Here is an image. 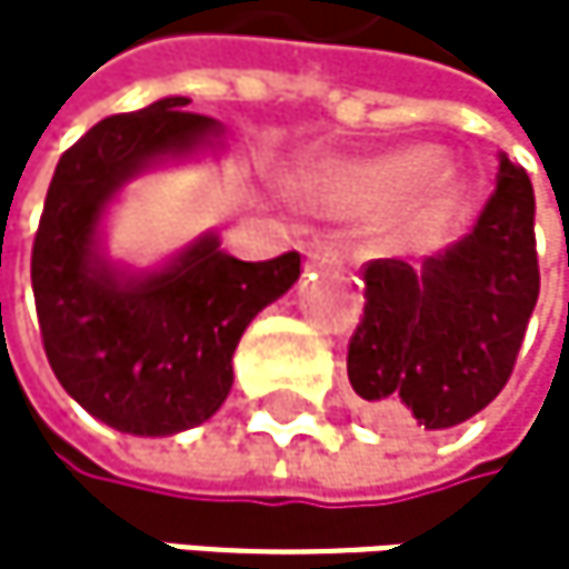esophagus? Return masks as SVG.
Here are the masks:
<instances>
[{
	"mask_svg": "<svg viewBox=\"0 0 569 569\" xmlns=\"http://www.w3.org/2000/svg\"><path fill=\"white\" fill-rule=\"evenodd\" d=\"M307 259L317 266H341V249L327 242V238H313L307 246Z\"/></svg>",
	"mask_w": 569,
	"mask_h": 569,
	"instance_id": "34e87169",
	"label": "esophagus"
}]
</instances>
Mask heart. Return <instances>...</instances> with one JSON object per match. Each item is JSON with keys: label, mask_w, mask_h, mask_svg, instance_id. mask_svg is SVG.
Wrapping results in <instances>:
<instances>
[{"label": "heart", "mask_w": 569, "mask_h": 569, "mask_svg": "<svg viewBox=\"0 0 569 569\" xmlns=\"http://www.w3.org/2000/svg\"><path fill=\"white\" fill-rule=\"evenodd\" d=\"M437 157L427 149H412V152H399L392 160L382 163H368V167H355L345 170L331 180V190L348 204H386L399 193H406L412 183H420L433 173Z\"/></svg>", "instance_id": "b5f03b06"}]
</instances>
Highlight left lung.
Returning a JSON list of instances; mask_svg holds the SVG:
<instances>
[{
	"mask_svg": "<svg viewBox=\"0 0 569 569\" xmlns=\"http://www.w3.org/2000/svg\"><path fill=\"white\" fill-rule=\"evenodd\" d=\"M536 201L519 163L501 157L475 231L423 269L361 266L365 313L348 341L358 412L389 430H447L506 389L539 297Z\"/></svg>",
	"mask_w": 569,
	"mask_h": 569,
	"instance_id": "8db88e82",
	"label": "left lung"
}]
</instances>
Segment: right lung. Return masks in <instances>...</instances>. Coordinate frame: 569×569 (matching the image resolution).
Listing matches in <instances>:
<instances>
[{
    "instance_id": "add662e5",
    "label": "right lung",
    "mask_w": 569,
    "mask_h": 569,
    "mask_svg": "<svg viewBox=\"0 0 569 569\" xmlns=\"http://www.w3.org/2000/svg\"><path fill=\"white\" fill-rule=\"evenodd\" d=\"M187 104L163 98L108 116L63 149L30 259L57 382L91 417L136 437H170L214 417L231 389L238 338L300 276V252L242 262L214 238L129 282L94 259V228L119 183L163 152L218 136V122L183 112Z\"/></svg>"
}]
</instances>
